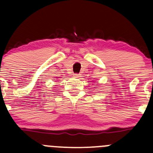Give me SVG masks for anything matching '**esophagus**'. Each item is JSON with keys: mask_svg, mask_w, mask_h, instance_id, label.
Listing matches in <instances>:
<instances>
[{"mask_svg": "<svg viewBox=\"0 0 153 153\" xmlns=\"http://www.w3.org/2000/svg\"><path fill=\"white\" fill-rule=\"evenodd\" d=\"M74 76H75V78H80V77H81V75H80V74H74Z\"/></svg>", "mask_w": 153, "mask_h": 153, "instance_id": "obj_1", "label": "esophagus"}]
</instances>
